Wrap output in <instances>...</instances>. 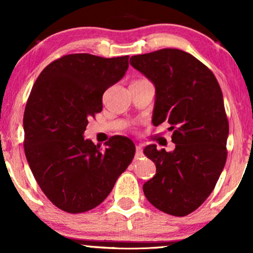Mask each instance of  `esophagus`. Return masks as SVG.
Returning <instances> with one entry per match:
<instances>
[{"label":"esophagus","mask_w":253,"mask_h":253,"mask_svg":"<svg viewBox=\"0 0 253 253\" xmlns=\"http://www.w3.org/2000/svg\"><path fill=\"white\" fill-rule=\"evenodd\" d=\"M143 155V146L141 144L136 145V157H141Z\"/></svg>","instance_id":"obj_1"}]
</instances>
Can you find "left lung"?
Wrapping results in <instances>:
<instances>
[{"mask_svg":"<svg viewBox=\"0 0 253 253\" xmlns=\"http://www.w3.org/2000/svg\"><path fill=\"white\" fill-rule=\"evenodd\" d=\"M130 64L154 83L152 123L167 121L176 144L171 152L155 144L144 149L156 174L143 191L158 210L186 216L210 196L226 162L229 122L222 90L207 65L179 49L132 56Z\"/></svg>","mask_w":253,"mask_h":253,"instance_id":"obj_1","label":"left lung"}]
</instances>
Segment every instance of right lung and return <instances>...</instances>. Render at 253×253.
I'll list each match as a JSON object with an SVG mask.
<instances>
[{
  "label": "right lung",
  "instance_id": "right-lung-1",
  "mask_svg": "<svg viewBox=\"0 0 253 253\" xmlns=\"http://www.w3.org/2000/svg\"><path fill=\"white\" fill-rule=\"evenodd\" d=\"M127 67L129 56L65 55L46 65L31 89L23 116L24 152L40 188L65 212L101 204L135 156L126 137H111L102 150L83 136L89 118L102 111L103 93Z\"/></svg>",
  "mask_w": 253,
  "mask_h": 253
}]
</instances>
